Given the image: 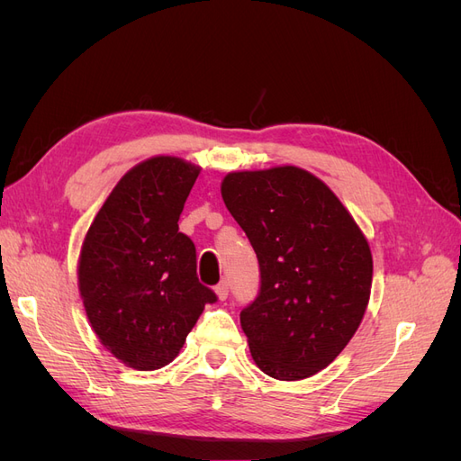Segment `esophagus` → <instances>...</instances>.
Wrapping results in <instances>:
<instances>
[{"mask_svg":"<svg viewBox=\"0 0 461 461\" xmlns=\"http://www.w3.org/2000/svg\"><path fill=\"white\" fill-rule=\"evenodd\" d=\"M215 294L219 300H227L229 298V283L227 281H221L217 286H215Z\"/></svg>","mask_w":461,"mask_h":461,"instance_id":"34e87169","label":"esophagus"}]
</instances>
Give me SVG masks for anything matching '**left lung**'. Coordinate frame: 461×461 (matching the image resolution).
<instances>
[{"label": "left lung", "instance_id": "left-lung-1", "mask_svg": "<svg viewBox=\"0 0 461 461\" xmlns=\"http://www.w3.org/2000/svg\"><path fill=\"white\" fill-rule=\"evenodd\" d=\"M222 202L259 263V292L240 312L256 366L278 381L334 361L367 310L373 258L332 190L298 167L229 173Z\"/></svg>", "mask_w": 461, "mask_h": 461}]
</instances>
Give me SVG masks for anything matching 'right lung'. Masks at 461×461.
Listing matches in <instances>:
<instances>
[{
  "mask_svg": "<svg viewBox=\"0 0 461 461\" xmlns=\"http://www.w3.org/2000/svg\"><path fill=\"white\" fill-rule=\"evenodd\" d=\"M200 167L158 156L124 175L90 225L78 288L97 339L138 371L178 356L215 292L198 281L196 246L178 217Z\"/></svg>",
  "mask_w": 461,
  "mask_h": 461,
  "instance_id": "add662e5",
  "label": "right lung"
}]
</instances>
